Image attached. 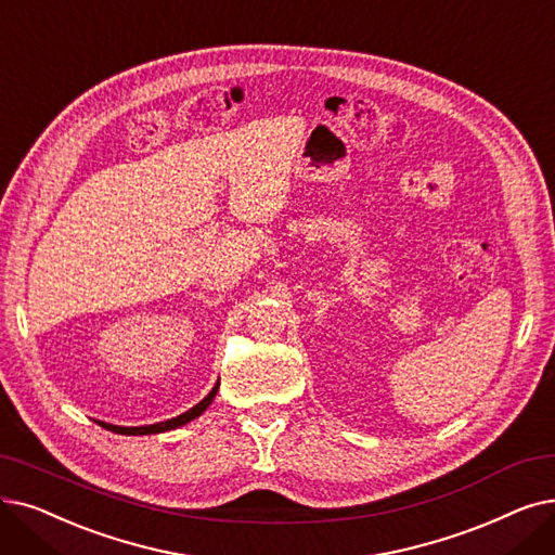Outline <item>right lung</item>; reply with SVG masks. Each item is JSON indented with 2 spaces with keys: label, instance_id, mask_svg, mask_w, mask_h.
I'll return each mask as SVG.
<instances>
[{
  "label": "right lung",
  "instance_id": "obj_1",
  "mask_svg": "<svg viewBox=\"0 0 555 555\" xmlns=\"http://www.w3.org/2000/svg\"><path fill=\"white\" fill-rule=\"evenodd\" d=\"M218 390H220V380L212 385V390L197 405H192L190 411L181 413L179 417L167 420V422H156V424H147V426H115V424H106V422H100V424L106 426L113 433H119V436H156V433L175 430V428H179V426H183V424H188L192 420H197L206 411V408L212 403V399H215V395H218Z\"/></svg>",
  "mask_w": 555,
  "mask_h": 555
}]
</instances>
